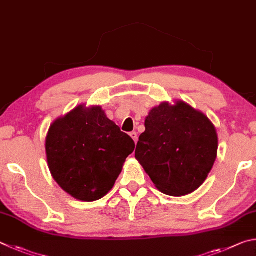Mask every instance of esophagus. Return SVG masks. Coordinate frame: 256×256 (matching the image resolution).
<instances>
[{"mask_svg":"<svg viewBox=\"0 0 256 256\" xmlns=\"http://www.w3.org/2000/svg\"><path fill=\"white\" fill-rule=\"evenodd\" d=\"M130 136H132V138L134 140V142H138V135H137L136 132H130Z\"/></svg>","mask_w":256,"mask_h":256,"instance_id":"1","label":"esophagus"}]
</instances>
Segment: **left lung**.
Listing matches in <instances>:
<instances>
[{
	"label": "left lung",
	"mask_w": 256,
	"mask_h": 256,
	"mask_svg": "<svg viewBox=\"0 0 256 256\" xmlns=\"http://www.w3.org/2000/svg\"><path fill=\"white\" fill-rule=\"evenodd\" d=\"M135 158L163 194L180 196L196 191L217 158L216 128L186 103H160L145 120Z\"/></svg>",
	"instance_id": "obj_1"
}]
</instances>
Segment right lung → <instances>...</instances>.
I'll return each instance as SVG.
<instances>
[{"label": "right lung", "mask_w": 256, "mask_h": 256, "mask_svg": "<svg viewBox=\"0 0 256 256\" xmlns=\"http://www.w3.org/2000/svg\"><path fill=\"white\" fill-rule=\"evenodd\" d=\"M135 142L106 118L101 106H78L54 121L46 138L48 166L62 190L82 201L109 192Z\"/></svg>", "instance_id": "right-lung-1"}]
</instances>
